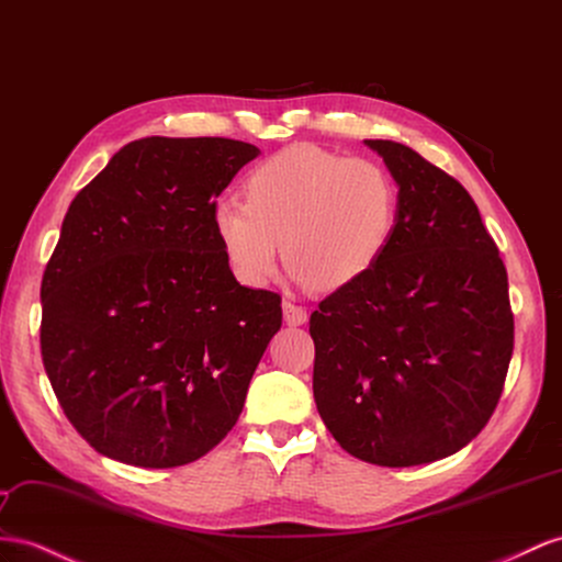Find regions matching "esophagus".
<instances>
[{
    "mask_svg": "<svg viewBox=\"0 0 562 562\" xmlns=\"http://www.w3.org/2000/svg\"><path fill=\"white\" fill-rule=\"evenodd\" d=\"M282 313H284V323L286 325H304L308 321V313L304 306H296L294 301H282Z\"/></svg>",
    "mask_w": 562,
    "mask_h": 562,
    "instance_id": "34e87169",
    "label": "esophagus"
}]
</instances>
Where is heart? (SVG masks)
Returning <instances> with one entry per match:
<instances>
[{
    "label": "heart",
    "instance_id": "heart-1",
    "mask_svg": "<svg viewBox=\"0 0 562 562\" xmlns=\"http://www.w3.org/2000/svg\"><path fill=\"white\" fill-rule=\"evenodd\" d=\"M211 225L244 284L270 282L282 241L296 280L337 292L363 280L390 249L398 225V184L370 158L294 144L251 168L244 201H215Z\"/></svg>",
    "mask_w": 562,
    "mask_h": 562
}]
</instances>
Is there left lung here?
Returning a JSON list of instances; mask_svg holds the SVG:
<instances>
[{
    "mask_svg": "<svg viewBox=\"0 0 562 562\" xmlns=\"http://www.w3.org/2000/svg\"><path fill=\"white\" fill-rule=\"evenodd\" d=\"M398 184L382 261L311 313L313 396L347 453L435 463L480 435L513 356L508 276L477 204L406 144L366 139Z\"/></svg>",
    "mask_w": 562,
    "mask_h": 562,
    "instance_id": "8db88e82",
    "label": "left lung"
}]
</instances>
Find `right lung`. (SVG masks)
Segmentation results:
<instances>
[{"label": "right lung", "instance_id": "add662e5", "mask_svg": "<svg viewBox=\"0 0 562 562\" xmlns=\"http://www.w3.org/2000/svg\"><path fill=\"white\" fill-rule=\"evenodd\" d=\"M258 154L225 137L135 139L70 201L40 347L66 418L102 456L178 468L235 427L282 299L235 280L211 206Z\"/></svg>", "mask_w": 562, "mask_h": 562}]
</instances>
